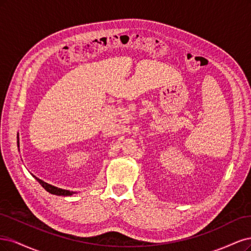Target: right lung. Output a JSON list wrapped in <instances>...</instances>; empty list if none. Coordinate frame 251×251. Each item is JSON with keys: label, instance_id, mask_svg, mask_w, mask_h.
<instances>
[{"label": "right lung", "instance_id": "add662e5", "mask_svg": "<svg viewBox=\"0 0 251 251\" xmlns=\"http://www.w3.org/2000/svg\"><path fill=\"white\" fill-rule=\"evenodd\" d=\"M18 147H20V139H19V135H18ZM34 177V178L42 184V187L47 191L49 192L50 194H53V195H57V196H72L73 194H75L76 192L74 191H69V190H64L58 187H55V185H52L50 183H48L42 179H39L38 177H36L35 175H32Z\"/></svg>", "mask_w": 251, "mask_h": 251}]
</instances>
